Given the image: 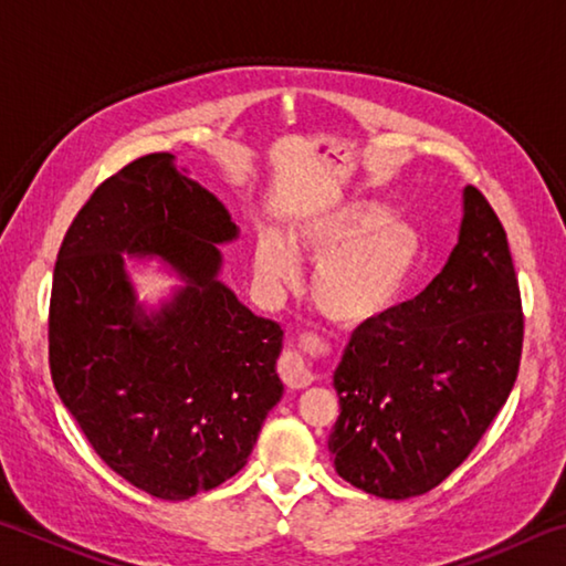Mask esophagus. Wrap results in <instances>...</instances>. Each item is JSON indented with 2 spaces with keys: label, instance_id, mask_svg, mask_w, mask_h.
Segmentation results:
<instances>
[{
  "label": "esophagus",
  "instance_id": "34e87169",
  "mask_svg": "<svg viewBox=\"0 0 566 566\" xmlns=\"http://www.w3.org/2000/svg\"><path fill=\"white\" fill-rule=\"evenodd\" d=\"M319 339L317 337H306L302 339L300 347H292L282 354L280 359V377L290 389H304L314 381V371H312V361L310 354L317 352Z\"/></svg>",
  "mask_w": 566,
  "mask_h": 566
}]
</instances>
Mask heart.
<instances>
[{
    "label": "heart",
    "mask_w": 566,
    "mask_h": 566,
    "mask_svg": "<svg viewBox=\"0 0 566 566\" xmlns=\"http://www.w3.org/2000/svg\"><path fill=\"white\" fill-rule=\"evenodd\" d=\"M385 217L381 205L354 199L296 224L286 244L264 234L254 249L256 274L284 284L294 280L296 256L319 262L312 280L314 306L339 327H369L397 304L421 252L415 227Z\"/></svg>",
    "instance_id": "obj_1"
}]
</instances>
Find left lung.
Wrapping results in <instances>:
<instances>
[{
  "label": "left lung",
  "instance_id": "left-lung-1",
  "mask_svg": "<svg viewBox=\"0 0 566 566\" xmlns=\"http://www.w3.org/2000/svg\"><path fill=\"white\" fill-rule=\"evenodd\" d=\"M524 314L510 242L476 187L449 262L427 290L352 334L334 371V469L381 500L444 482L472 454L520 375Z\"/></svg>",
  "mask_w": 566,
  "mask_h": 566
}]
</instances>
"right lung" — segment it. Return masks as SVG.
<instances>
[{
	"label": "right lung",
	"mask_w": 566,
	"mask_h": 566,
	"mask_svg": "<svg viewBox=\"0 0 566 566\" xmlns=\"http://www.w3.org/2000/svg\"><path fill=\"white\" fill-rule=\"evenodd\" d=\"M169 151L104 179L66 229L50 300V371L112 472L157 500L214 490L247 464L282 397V327L217 280L237 224L179 175ZM122 251L161 255L188 286L155 318L136 304Z\"/></svg>",
	"instance_id": "right-lung-1"
}]
</instances>
